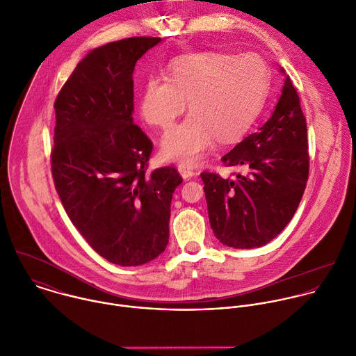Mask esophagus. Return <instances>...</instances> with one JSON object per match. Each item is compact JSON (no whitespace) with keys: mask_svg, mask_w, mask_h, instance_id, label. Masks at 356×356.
Here are the masks:
<instances>
[{"mask_svg":"<svg viewBox=\"0 0 356 356\" xmlns=\"http://www.w3.org/2000/svg\"><path fill=\"white\" fill-rule=\"evenodd\" d=\"M177 170H179V173L181 175L183 179H191V177H195V176H197V172H195L193 168L186 166V165H179Z\"/></svg>","mask_w":356,"mask_h":356,"instance_id":"esophagus-1","label":"esophagus"}]
</instances>
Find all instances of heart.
I'll list each match as a JSON object with an SVG mask.
<instances>
[{
    "label": "heart",
    "instance_id": "1",
    "mask_svg": "<svg viewBox=\"0 0 356 356\" xmlns=\"http://www.w3.org/2000/svg\"><path fill=\"white\" fill-rule=\"evenodd\" d=\"M268 90V68L256 53H207L176 58L168 76H149L141 90L140 114L166 130L184 111L191 114L170 129L161 145L165 159L194 165L220 141L243 136L256 122Z\"/></svg>",
    "mask_w": 356,
    "mask_h": 356
}]
</instances>
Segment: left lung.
<instances>
[{"label":"left lung","mask_w":356,"mask_h":356,"mask_svg":"<svg viewBox=\"0 0 356 356\" xmlns=\"http://www.w3.org/2000/svg\"><path fill=\"white\" fill-rule=\"evenodd\" d=\"M307 145L300 99L291 78L285 76L268 122L222 156L223 165H245L249 173L233 179L201 173L209 223L222 245L261 248L284 230L306 188Z\"/></svg>","instance_id":"1"}]
</instances>
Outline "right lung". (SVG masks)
<instances>
[{
	"instance_id": "add662e5",
	"label": "right lung",
	"mask_w": 356,
	"mask_h": 356,
	"mask_svg": "<svg viewBox=\"0 0 356 356\" xmlns=\"http://www.w3.org/2000/svg\"><path fill=\"white\" fill-rule=\"evenodd\" d=\"M159 42L127 38L89 51L54 102L58 197L88 245L123 267L163 253L172 195L183 181L172 166L147 173L154 145L133 117L136 63Z\"/></svg>"
}]
</instances>
